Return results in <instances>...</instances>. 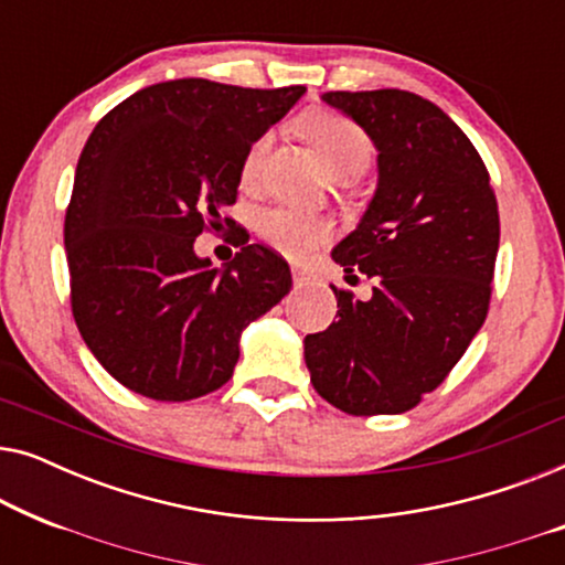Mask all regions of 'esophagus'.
I'll list each match as a JSON object with an SVG mask.
<instances>
[{"label": "esophagus", "instance_id": "34e87169", "mask_svg": "<svg viewBox=\"0 0 565 565\" xmlns=\"http://www.w3.org/2000/svg\"><path fill=\"white\" fill-rule=\"evenodd\" d=\"M308 280H311V275H308L306 269L292 267V282H296V288H300V285H306Z\"/></svg>", "mask_w": 565, "mask_h": 565}]
</instances>
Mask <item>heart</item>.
<instances>
[{"instance_id":"b5f03b06","label":"heart","mask_w":565,"mask_h":565,"mask_svg":"<svg viewBox=\"0 0 565 565\" xmlns=\"http://www.w3.org/2000/svg\"><path fill=\"white\" fill-rule=\"evenodd\" d=\"M300 130L311 138V143L319 149L323 164L331 174L339 172H362L373 159V143L365 130L358 122L339 113L329 110H316L303 115L300 120ZM269 141L273 136L265 134L249 146L244 159V177L252 180L262 169V161L267 157ZM262 236L267 238L269 246H275L277 252L288 254L292 259L306 257L311 254L321 242H327L331 236L329 221L319 218V215L303 213V211H269L262 218Z\"/></svg>"}]
</instances>
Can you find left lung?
<instances>
[{
  "instance_id": "1",
  "label": "left lung",
  "mask_w": 565,
  "mask_h": 565,
  "mask_svg": "<svg viewBox=\"0 0 565 565\" xmlns=\"http://www.w3.org/2000/svg\"><path fill=\"white\" fill-rule=\"evenodd\" d=\"M377 151L375 195L334 249L373 298L334 290L339 321L303 339L313 388L352 416L404 414L445 381L483 327L499 207L476 146L435 103L404 89L327 92Z\"/></svg>"
}]
</instances>
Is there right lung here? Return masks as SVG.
<instances>
[{"instance_id": "1", "label": "right lung", "mask_w": 565, "mask_h": 565, "mask_svg": "<svg viewBox=\"0 0 565 565\" xmlns=\"http://www.w3.org/2000/svg\"><path fill=\"white\" fill-rule=\"evenodd\" d=\"M306 87L169 79L97 122L76 164L64 244L79 334L115 381L190 401L234 375L242 331L292 288L290 267L246 244L223 267L195 254L236 203L249 146ZM231 223V218H226Z\"/></svg>"}]
</instances>
